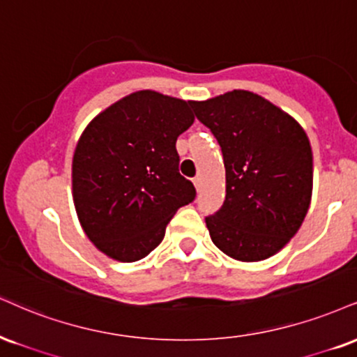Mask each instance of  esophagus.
Returning <instances> with one entry per match:
<instances>
[{
  "label": "esophagus",
  "instance_id": "1",
  "mask_svg": "<svg viewBox=\"0 0 357 357\" xmlns=\"http://www.w3.org/2000/svg\"><path fill=\"white\" fill-rule=\"evenodd\" d=\"M192 183H195L196 190H197V191H199V190H201V184H203V181H201V178H199V176H196V178H195V179H192Z\"/></svg>",
  "mask_w": 357,
  "mask_h": 357
}]
</instances>
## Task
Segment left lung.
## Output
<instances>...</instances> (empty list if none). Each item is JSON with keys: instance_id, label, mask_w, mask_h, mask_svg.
Returning <instances> with one entry per match:
<instances>
[{"instance_id": "8db88e82", "label": "left lung", "mask_w": 357, "mask_h": 357, "mask_svg": "<svg viewBox=\"0 0 357 357\" xmlns=\"http://www.w3.org/2000/svg\"><path fill=\"white\" fill-rule=\"evenodd\" d=\"M221 146L226 199L206 218L213 243L238 261H263L298 233L312 195V151L289 114L244 89L191 101Z\"/></svg>"}]
</instances>
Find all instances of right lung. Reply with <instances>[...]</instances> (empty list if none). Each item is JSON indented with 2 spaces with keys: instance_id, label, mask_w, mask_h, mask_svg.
Wrapping results in <instances>:
<instances>
[{
  "instance_id": "1",
  "label": "right lung",
  "mask_w": 357,
  "mask_h": 357,
  "mask_svg": "<svg viewBox=\"0 0 357 357\" xmlns=\"http://www.w3.org/2000/svg\"><path fill=\"white\" fill-rule=\"evenodd\" d=\"M191 101L136 91L86 126L73 156V201L94 246L123 263L143 259L196 190L179 174L176 139L195 123Z\"/></svg>"
}]
</instances>
